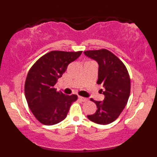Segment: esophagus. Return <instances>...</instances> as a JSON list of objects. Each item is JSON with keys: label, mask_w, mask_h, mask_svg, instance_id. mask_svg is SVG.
Listing matches in <instances>:
<instances>
[{"label": "esophagus", "mask_w": 157, "mask_h": 157, "mask_svg": "<svg viewBox=\"0 0 157 157\" xmlns=\"http://www.w3.org/2000/svg\"><path fill=\"white\" fill-rule=\"evenodd\" d=\"M78 98H79V100L82 102H86L88 100L87 98H86V97H81V96H79Z\"/></svg>", "instance_id": "34e87169"}]
</instances>
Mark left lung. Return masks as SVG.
Returning <instances> with one entry per match:
<instances>
[{"instance_id": "left-lung-1", "label": "left lung", "mask_w": 157, "mask_h": 157, "mask_svg": "<svg viewBox=\"0 0 157 157\" xmlns=\"http://www.w3.org/2000/svg\"><path fill=\"white\" fill-rule=\"evenodd\" d=\"M84 54L99 65L97 83L102 85L105 96L102 102L91 99L97 109L87 117L95 123L108 125L118 118L127 104L131 92L130 77L123 63L109 50H90Z\"/></svg>"}]
</instances>
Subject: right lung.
Segmentation results:
<instances>
[{
	"mask_svg": "<svg viewBox=\"0 0 157 157\" xmlns=\"http://www.w3.org/2000/svg\"><path fill=\"white\" fill-rule=\"evenodd\" d=\"M81 54V51H52L36 61L29 71L25 96L34 116L44 125H52L63 121L72 102L77 100L76 94L66 95L57 91L54 86L68 64Z\"/></svg>",
	"mask_w": 157,
	"mask_h": 157,
	"instance_id": "add662e5",
	"label": "right lung"
}]
</instances>
